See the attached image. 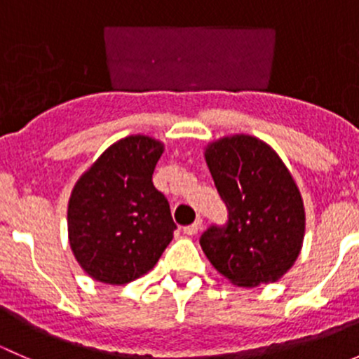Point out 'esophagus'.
<instances>
[{
	"mask_svg": "<svg viewBox=\"0 0 359 359\" xmlns=\"http://www.w3.org/2000/svg\"><path fill=\"white\" fill-rule=\"evenodd\" d=\"M201 224H203V220L198 219L194 224H191V226L184 227V233H186L187 236H194V234H198V231L201 229Z\"/></svg>",
	"mask_w": 359,
	"mask_h": 359,
	"instance_id": "obj_1",
	"label": "esophagus"
}]
</instances>
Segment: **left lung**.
Wrapping results in <instances>:
<instances>
[{"label": "left lung", "mask_w": 359, "mask_h": 359, "mask_svg": "<svg viewBox=\"0 0 359 359\" xmlns=\"http://www.w3.org/2000/svg\"><path fill=\"white\" fill-rule=\"evenodd\" d=\"M205 159L229 219L203 233V252L238 287L274 283L297 260L306 231L292 173L273 147L243 133L208 144Z\"/></svg>", "instance_id": "8db88e82"}]
</instances>
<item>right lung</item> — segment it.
Instances as JSON below:
<instances>
[{"label":"right lung","mask_w":359,"mask_h":359,"mask_svg":"<svg viewBox=\"0 0 359 359\" xmlns=\"http://www.w3.org/2000/svg\"><path fill=\"white\" fill-rule=\"evenodd\" d=\"M165 146L130 135L107 147L72 187L69 245L100 283L125 285L149 273L177 229L153 172Z\"/></svg>","instance_id":"add662e5"}]
</instances>
